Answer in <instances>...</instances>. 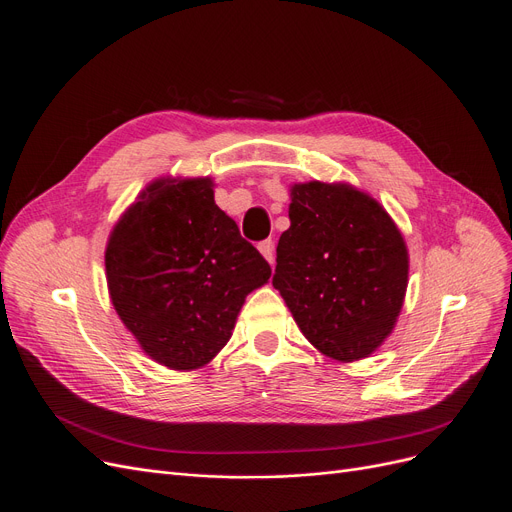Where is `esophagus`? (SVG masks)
<instances>
[{"instance_id": "obj_1", "label": "esophagus", "mask_w": 512, "mask_h": 512, "mask_svg": "<svg viewBox=\"0 0 512 512\" xmlns=\"http://www.w3.org/2000/svg\"><path fill=\"white\" fill-rule=\"evenodd\" d=\"M259 253L266 257V261L270 263V266H274V242L272 240L259 242Z\"/></svg>"}]
</instances>
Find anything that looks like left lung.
<instances>
[{
    "label": "left lung",
    "mask_w": 512,
    "mask_h": 512,
    "mask_svg": "<svg viewBox=\"0 0 512 512\" xmlns=\"http://www.w3.org/2000/svg\"><path fill=\"white\" fill-rule=\"evenodd\" d=\"M272 285L297 327L329 358L354 363L399 320L409 251L386 208L350 183H293Z\"/></svg>",
    "instance_id": "left-lung-1"
}]
</instances>
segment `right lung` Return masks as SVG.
Instances as JSON below:
<instances>
[{"label": "right lung", "mask_w": 512, "mask_h": 512, "mask_svg": "<svg viewBox=\"0 0 512 512\" xmlns=\"http://www.w3.org/2000/svg\"><path fill=\"white\" fill-rule=\"evenodd\" d=\"M211 177L151 181L113 225L105 276L141 350L173 371L206 367L230 342L268 261L215 204Z\"/></svg>", "instance_id": "1"}]
</instances>
